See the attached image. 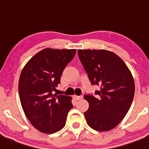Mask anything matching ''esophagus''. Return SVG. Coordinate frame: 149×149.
Wrapping results in <instances>:
<instances>
[{
	"mask_svg": "<svg viewBox=\"0 0 149 149\" xmlns=\"http://www.w3.org/2000/svg\"><path fill=\"white\" fill-rule=\"evenodd\" d=\"M73 98H74L76 100H78L79 99H82L83 98V96H77V95H74L73 96Z\"/></svg>",
	"mask_w": 149,
	"mask_h": 149,
	"instance_id": "obj_1",
	"label": "esophagus"
}]
</instances>
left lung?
<instances>
[{"label": "left lung", "mask_w": 149, "mask_h": 149, "mask_svg": "<svg viewBox=\"0 0 149 149\" xmlns=\"http://www.w3.org/2000/svg\"><path fill=\"white\" fill-rule=\"evenodd\" d=\"M79 60L92 85L100 86L95 96L86 94L87 125L99 132L113 129L127 114L134 94L132 72L124 61L107 50L79 49Z\"/></svg>", "instance_id": "left-lung-1"}]
</instances>
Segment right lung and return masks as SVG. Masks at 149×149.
<instances>
[{"mask_svg": "<svg viewBox=\"0 0 149 149\" xmlns=\"http://www.w3.org/2000/svg\"><path fill=\"white\" fill-rule=\"evenodd\" d=\"M75 54L76 49H45L22 70L18 83L21 104L27 118L39 132L52 134L65 126L68 112L73 107L71 97L53 92Z\"/></svg>", "mask_w": 149, "mask_h": 149, "instance_id": "add662e5", "label": "right lung"}]
</instances>
